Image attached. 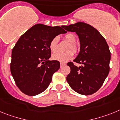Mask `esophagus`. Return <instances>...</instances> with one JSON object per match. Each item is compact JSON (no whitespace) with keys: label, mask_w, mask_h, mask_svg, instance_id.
I'll return each instance as SVG.
<instances>
[{"label":"esophagus","mask_w":120,"mask_h":120,"mask_svg":"<svg viewBox=\"0 0 120 120\" xmlns=\"http://www.w3.org/2000/svg\"><path fill=\"white\" fill-rule=\"evenodd\" d=\"M64 65H65V64H64V63H60V67H63V66H64Z\"/></svg>","instance_id":"34e87169"}]
</instances>
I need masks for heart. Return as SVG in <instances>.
Listing matches in <instances>:
<instances>
[{"instance_id": "obj_1", "label": "heart", "mask_w": 120, "mask_h": 120, "mask_svg": "<svg viewBox=\"0 0 120 120\" xmlns=\"http://www.w3.org/2000/svg\"><path fill=\"white\" fill-rule=\"evenodd\" d=\"M64 39L69 43L66 48V51H68L64 53H56L52 56V59L53 60L61 62V63H65L68 60H71L74 56L72 52L73 51L75 53H77L79 50V46L75 43L76 37L74 34L72 33H68L64 36ZM58 41L59 40L57 37L53 38L50 41L49 48L52 52L54 53L57 52V49H58ZM70 50H72L73 51L71 52L70 51Z\"/></svg>"}]
</instances>
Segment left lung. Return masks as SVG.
I'll list each match as a JSON object with an SVG mask.
<instances>
[{
	"label": "left lung",
	"mask_w": 120,
	"mask_h": 120,
	"mask_svg": "<svg viewBox=\"0 0 120 120\" xmlns=\"http://www.w3.org/2000/svg\"><path fill=\"white\" fill-rule=\"evenodd\" d=\"M68 31L75 32L80 43V51L74 61L83 64L71 68L66 80L70 87L80 94H93L103 84L109 72L110 52L105 38L96 29L84 22L62 26Z\"/></svg>",
	"instance_id": "obj_1"
}]
</instances>
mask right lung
Segmentation results:
<instances>
[{"instance_id": "add662e5", "label": "right lung", "mask_w": 120, "mask_h": 120, "mask_svg": "<svg viewBox=\"0 0 120 120\" xmlns=\"http://www.w3.org/2000/svg\"><path fill=\"white\" fill-rule=\"evenodd\" d=\"M62 26L37 24L20 37L12 50L10 70L19 89L34 96L47 89L59 61L49 60L51 51L49 45L53 38L67 33Z\"/></svg>"}]
</instances>
